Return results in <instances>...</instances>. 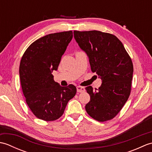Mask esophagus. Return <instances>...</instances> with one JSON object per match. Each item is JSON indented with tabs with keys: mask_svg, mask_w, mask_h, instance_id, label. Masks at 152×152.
<instances>
[{
	"mask_svg": "<svg viewBox=\"0 0 152 152\" xmlns=\"http://www.w3.org/2000/svg\"><path fill=\"white\" fill-rule=\"evenodd\" d=\"M76 89H77V91L79 93H82V92H83L86 91L85 88H83V87H82V86H77Z\"/></svg>",
	"mask_w": 152,
	"mask_h": 152,
	"instance_id": "1",
	"label": "esophagus"
}]
</instances>
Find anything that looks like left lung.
Segmentation results:
<instances>
[{"label": "left lung", "mask_w": 152, "mask_h": 152, "mask_svg": "<svg viewBox=\"0 0 152 152\" xmlns=\"http://www.w3.org/2000/svg\"><path fill=\"white\" fill-rule=\"evenodd\" d=\"M78 46L87 54L93 72L102 80L99 89L86 88L90 101L86 110L93 119L114 118L130 95L133 65L124 45L115 36L98 31H74Z\"/></svg>", "instance_id": "1"}]
</instances>
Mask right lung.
Listing matches in <instances>:
<instances>
[{"label": "right lung", "instance_id": "obj_1", "mask_svg": "<svg viewBox=\"0 0 152 152\" xmlns=\"http://www.w3.org/2000/svg\"><path fill=\"white\" fill-rule=\"evenodd\" d=\"M72 31L48 34L32 43L23 56L19 77L26 102L37 118L54 121L63 114L76 88L61 86L53 80L61 57L72 39Z\"/></svg>", "mask_w": 152, "mask_h": 152}]
</instances>
